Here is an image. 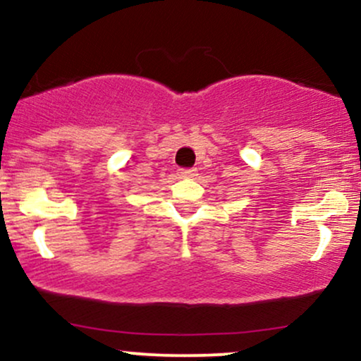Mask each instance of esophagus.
I'll return each mask as SVG.
<instances>
[{"label": "esophagus", "mask_w": 361, "mask_h": 361, "mask_svg": "<svg viewBox=\"0 0 361 361\" xmlns=\"http://www.w3.org/2000/svg\"><path fill=\"white\" fill-rule=\"evenodd\" d=\"M197 175V169H180L178 171V176L180 178H193Z\"/></svg>", "instance_id": "obj_1"}]
</instances>
